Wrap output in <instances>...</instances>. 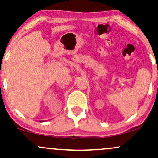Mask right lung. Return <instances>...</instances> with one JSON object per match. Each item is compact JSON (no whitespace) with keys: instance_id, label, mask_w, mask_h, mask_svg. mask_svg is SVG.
Instances as JSON below:
<instances>
[{"instance_id":"add662e5","label":"right lung","mask_w":158,"mask_h":158,"mask_svg":"<svg viewBox=\"0 0 158 158\" xmlns=\"http://www.w3.org/2000/svg\"><path fill=\"white\" fill-rule=\"evenodd\" d=\"M40 122H44V120H40Z\"/></svg>"}]
</instances>
